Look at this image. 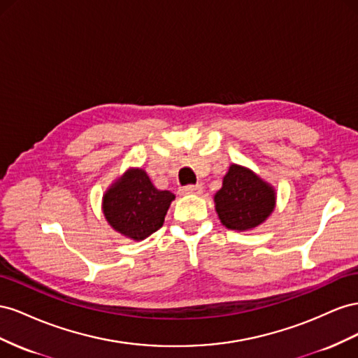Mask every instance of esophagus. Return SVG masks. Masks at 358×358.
Returning a JSON list of instances; mask_svg holds the SVG:
<instances>
[{
  "label": "esophagus",
  "instance_id": "obj_1",
  "mask_svg": "<svg viewBox=\"0 0 358 358\" xmlns=\"http://www.w3.org/2000/svg\"><path fill=\"white\" fill-rule=\"evenodd\" d=\"M181 195H199L202 193V186L201 185H189L185 186L182 189H180Z\"/></svg>",
  "mask_w": 358,
  "mask_h": 358
}]
</instances>
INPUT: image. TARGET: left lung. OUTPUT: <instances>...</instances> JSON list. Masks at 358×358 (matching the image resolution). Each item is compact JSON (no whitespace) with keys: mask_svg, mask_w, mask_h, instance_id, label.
<instances>
[{"mask_svg":"<svg viewBox=\"0 0 358 358\" xmlns=\"http://www.w3.org/2000/svg\"><path fill=\"white\" fill-rule=\"evenodd\" d=\"M274 190L246 168L231 165L223 186L214 196L219 219L228 229L258 227L274 208Z\"/></svg>","mask_w":358,"mask_h":358,"instance_id":"1","label":"left lung"}]
</instances>
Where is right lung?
I'll list each match as a JSON object with an SVG mask.
<instances>
[{
    "label": "right lung",
    "instance_id": "right-lung-1",
    "mask_svg": "<svg viewBox=\"0 0 358 358\" xmlns=\"http://www.w3.org/2000/svg\"><path fill=\"white\" fill-rule=\"evenodd\" d=\"M172 199L169 190H159L142 169H130L103 196V213L109 224L122 236L144 240L165 220Z\"/></svg>",
    "mask_w": 358,
    "mask_h": 358
}]
</instances>
